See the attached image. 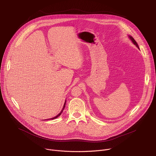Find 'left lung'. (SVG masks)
I'll list each match as a JSON object with an SVG mask.
<instances>
[{
    "instance_id": "left-lung-1",
    "label": "left lung",
    "mask_w": 156,
    "mask_h": 156,
    "mask_svg": "<svg viewBox=\"0 0 156 156\" xmlns=\"http://www.w3.org/2000/svg\"><path fill=\"white\" fill-rule=\"evenodd\" d=\"M129 39H130L132 41V42H133V44H135V45H136V46L139 48V47H138V44H137L136 42V41L135 40V39H134L132 36H129Z\"/></svg>"
}]
</instances>
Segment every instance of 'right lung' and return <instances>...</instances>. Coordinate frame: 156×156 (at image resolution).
Wrapping results in <instances>:
<instances>
[{
	"label": "right lung",
	"mask_w": 156,
	"mask_h": 156,
	"mask_svg": "<svg viewBox=\"0 0 156 156\" xmlns=\"http://www.w3.org/2000/svg\"><path fill=\"white\" fill-rule=\"evenodd\" d=\"M66 101H65V102H64V105H63V108H62V110H61V112H60L59 114H57V115L56 116H55V117H54V118H51L50 119H55V118H57V117H59V116L61 115V113L62 112V111H63V110H64V108H65V105H66Z\"/></svg>",
	"instance_id": "right-lung-1"
}]
</instances>
